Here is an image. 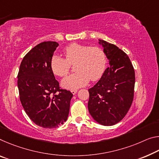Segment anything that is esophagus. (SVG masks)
I'll list each match as a JSON object with an SVG mask.
<instances>
[{
  "label": "esophagus",
  "mask_w": 159,
  "mask_h": 159,
  "mask_svg": "<svg viewBox=\"0 0 159 159\" xmlns=\"http://www.w3.org/2000/svg\"><path fill=\"white\" fill-rule=\"evenodd\" d=\"M77 91H78L77 90H70V92H71V93H72L73 95H75V93H77Z\"/></svg>",
  "instance_id": "1"
}]
</instances>
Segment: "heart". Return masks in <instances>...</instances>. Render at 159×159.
Listing matches in <instances>:
<instances>
[{
	"label": "heart",
	"instance_id": "obj_1",
	"mask_svg": "<svg viewBox=\"0 0 159 159\" xmlns=\"http://www.w3.org/2000/svg\"><path fill=\"white\" fill-rule=\"evenodd\" d=\"M64 54L66 59L54 55L50 66L55 75L63 77L69 73L70 64L75 63L74 69L77 72L62 80L64 89L75 90L86 85L90 79L93 81L100 79L106 69V54L98 47L74 43L65 48Z\"/></svg>",
	"mask_w": 159,
	"mask_h": 159
}]
</instances>
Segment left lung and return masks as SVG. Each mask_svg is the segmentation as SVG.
I'll list each match as a JSON object with an SVG mask.
<instances>
[{"mask_svg":"<svg viewBox=\"0 0 159 159\" xmlns=\"http://www.w3.org/2000/svg\"><path fill=\"white\" fill-rule=\"evenodd\" d=\"M110 66L89 89V113L98 124L112 126L127 115L134 98V70L129 57L115 44L98 39Z\"/></svg>","mask_w":159,"mask_h":159,"instance_id":"8db88e82","label":"left lung"}]
</instances>
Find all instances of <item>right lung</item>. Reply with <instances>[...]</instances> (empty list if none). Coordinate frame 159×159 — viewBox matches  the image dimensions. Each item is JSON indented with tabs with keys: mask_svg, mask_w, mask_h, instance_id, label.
Masks as SVG:
<instances>
[{
	"mask_svg": "<svg viewBox=\"0 0 159 159\" xmlns=\"http://www.w3.org/2000/svg\"><path fill=\"white\" fill-rule=\"evenodd\" d=\"M59 44L42 42L24 57L17 75L20 99L32 122L44 128H56L69 116L73 94L59 89L50 61Z\"/></svg>",
	"mask_w": 159,
	"mask_h": 159,
	"instance_id": "right-lung-1",
	"label": "right lung"
}]
</instances>
